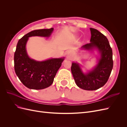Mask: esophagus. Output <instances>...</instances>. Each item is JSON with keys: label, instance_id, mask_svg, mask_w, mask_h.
I'll list each match as a JSON object with an SVG mask.
<instances>
[{"label": "esophagus", "instance_id": "obj_1", "mask_svg": "<svg viewBox=\"0 0 127 127\" xmlns=\"http://www.w3.org/2000/svg\"><path fill=\"white\" fill-rule=\"evenodd\" d=\"M66 56H67V57L68 58H70L71 57V56H72V53H71V52L70 51L68 50V51H67L66 52Z\"/></svg>", "mask_w": 127, "mask_h": 127}]
</instances>
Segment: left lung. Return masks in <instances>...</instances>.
I'll list each match as a JSON object with an SVG mask.
<instances>
[{"label": "left lung", "mask_w": 127, "mask_h": 127, "mask_svg": "<svg viewBox=\"0 0 127 127\" xmlns=\"http://www.w3.org/2000/svg\"><path fill=\"white\" fill-rule=\"evenodd\" d=\"M90 43L84 45L82 49H97L101 57L98 64L93 70L84 74L78 64L72 63L71 70L76 85L79 88L88 91L96 90L103 86L109 79L112 70L113 61L112 50L107 37L98 30L90 28Z\"/></svg>", "instance_id": "left-lung-1"}]
</instances>
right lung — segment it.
Wrapping results in <instances>:
<instances>
[{"mask_svg": "<svg viewBox=\"0 0 127 127\" xmlns=\"http://www.w3.org/2000/svg\"><path fill=\"white\" fill-rule=\"evenodd\" d=\"M53 31V28L32 31L19 40L17 44L14 53L15 71L21 82L30 89L42 90L50 86L64 60L62 58L37 61L30 58L27 54L26 44L29 37H49Z\"/></svg>", "mask_w": 127, "mask_h": 127, "instance_id": "right-lung-1", "label": "right lung"}]
</instances>
